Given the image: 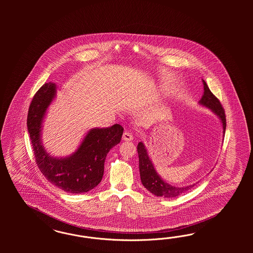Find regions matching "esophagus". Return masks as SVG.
Instances as JSON below:
<instances>
[{"instance_id":"esophagus-1","label":"esophagus","mask_w":253,"mask_h":253,"mask_svg":"<svg viewBox=\"0 0 253 253\" xmlns=\"http://www.w3.org/2000/svg\"><path fill=\"white\" fill-rule=\"evenodd\" d=\"M123 139L124 141H132L133 140V136L129 131H125L123 133Z\"/></svg>"}]
</instances>
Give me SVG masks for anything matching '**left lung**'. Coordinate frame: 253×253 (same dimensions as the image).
Listing matches in <instances>:
<instances>
[{
	"mask_svg": "<svg viewBox=\"0 0 253 253\" xmlns=\"http://www.w3.org/2000/svg\"><path fill=\"white\" fill-rule=\"evenodd\" d=\"M204 92L199 100V104L202 107L209 108L214 115L217 116L222 123V135L224 136L225 128H226V120L224 110L222 108L220 101L215 97L214 94L211 92L207 84L204 80H202ZM138 157H139V170L141 182L149 192L157 197L162 198H175L186 191L190 190L196 184H189L184 186H174L165 182L160 174L157 172L154 167L153 162L150 160L149 155L147 152L146 146L143 142H139L137 145Z\"/></svg>",
	"mask_w": 253,
	"mask_h": 253,
	"instance_id": "left-lung-1",
	"label": "left lung"
}]
</instances>
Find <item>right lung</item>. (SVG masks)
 <instances>
[{
    "label": "right lung",
    "instance_id": "right-lung-1",
    "mask_svg": "<svg viewBox=\"0 0 253 253\" xmlns=\"http://www.w3.org/2000/svg\"><path fill=\"white\" fill-rule=\"evenodd\" d=\"M56 89L54 83L42 85L29 108L27 126L36 162L46 179L63 191L86 193L101 182L107 153L121 142L123 126L114 124L107 128H92L85 133L73 153L67 157L50 155L42 136L47 110L56 96Z\"/></svg>",
    "mask_w": 253,
    "mask_h": 253
}]
</instances>
